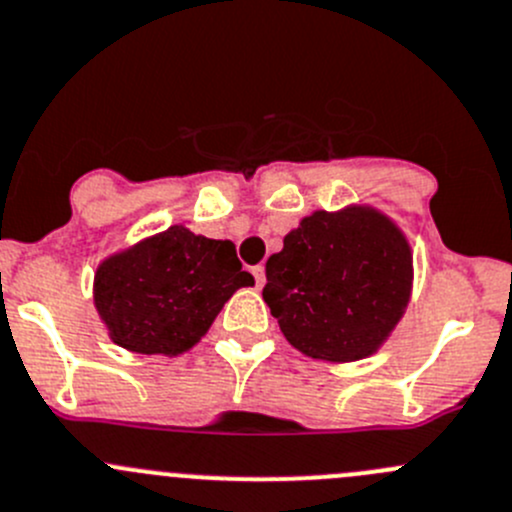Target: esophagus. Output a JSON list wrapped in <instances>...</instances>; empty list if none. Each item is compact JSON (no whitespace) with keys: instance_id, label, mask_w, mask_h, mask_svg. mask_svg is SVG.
I'll return each instance as SVG.
<instances>
[{"instance_id":"34e87169","label":"esophagus","mask_w":512,"mask_h":512,"mask_svg":"<svg viewBox=\"0 0 512 512\" xmlns=\"http://www.w3.org/2000/svg\"><path fill=\"white\" fill-rule=\"evenodd\" d=\"M252 275H255L257 287L265 285V265H255V267H252Z\"/></svg>"}]
</instances>
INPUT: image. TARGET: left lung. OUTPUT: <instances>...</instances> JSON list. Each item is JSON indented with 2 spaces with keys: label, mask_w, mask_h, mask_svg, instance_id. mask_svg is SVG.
I'll list each match as a JSON object with an SVG mask.
<instances>
[{
  "label": "left lung",
  "mask_w": 512,
  "mask_h": 512,
  "mask_svg": "<svg viewBox=\"0 0 512 512\" xmlns=\"http://www.w3.org/2000/svg\"><path fill=\"white\" fill-rule=\"evenodd\" d=\"M262 297L282 335L307 357L372 355L403 317L413 255L403 232L372 207L312 212L265 265Z\"/></svg>",
  "instance_id": "obj_1"
}]
</instances>
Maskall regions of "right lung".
Instances as JSON below:
<instances>
[{"label": "right lung", "mask_w": 512, "mask_h": 512, "mask_svg": "<svg viewBox=\"0 0 512 512\" xmlns=\"http://www.w3.org/2000/svg\"><path fill=\"white\" fill-rule=\"evenodd\" d=\"M250 285L230 240L175 225L97 267L94 307L119 347L180 355L200 342L235 290Z\"/></svg>", "instance_id": "add662e5"}]
</instances>
